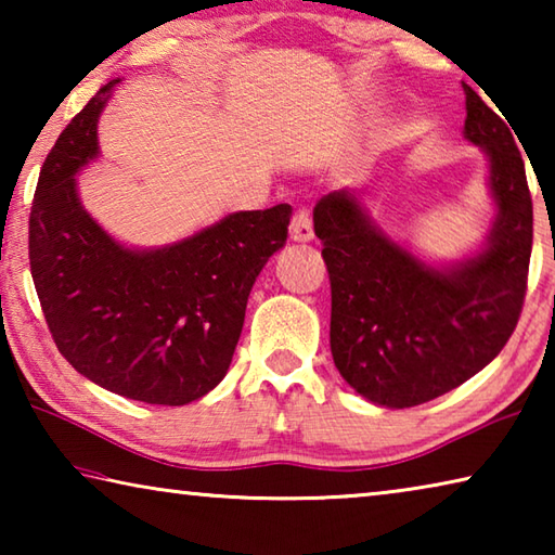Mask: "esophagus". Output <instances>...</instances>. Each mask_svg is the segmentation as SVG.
<instances>
[{
    "label": "esophagus",
    "instance_id": "1",
    "mask_svg": "<svg viewBox=\"0 0 555 555\" xmlns=\"http://www.w3.org/2000/svg\"><path fill=\"white\" fill-rule=\"evenodd\" d=\"M288 234L294 242H311L313 240V220L308 210H296L288 224Z\"/></svg>",
    "mask_w": 555,
    "mask_h": 555
}]
</instances>
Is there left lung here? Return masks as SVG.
I'll list each match as a JSON object with an SVG mask.
<instances>
[{
  "mask_svg": "<svg viewBox=\"0 0 555 555\" xmlns=\"http://www.w3.org/2000/svg\"><path fill=\"white\" fill-rule=\"evenodd\" d=\"M465 88V137L490 156L496 222L487 247L434 269L372 228L352 193L323 195L313 228L331 276V350L343 379L379 406L409 409L475 377L519 323L533 205L506 117ZM496 107V105H494Z\"/></svg>",
  "mask_w": 555,
  "mask_h": 555,
  "instance_id": "obj_1",
  "label": "left lung"
}]
</instances>
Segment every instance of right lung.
I'll list each match as a JSON object with an SVG mask.
<instances>
[{
    "mask_svg": "<svg viewBox=\"0 0 555 555\" xmlns=\"http://www.w3.org/2000/svg\"><path fill=\"white\" fill-rule=\"evenodd\" d=\"M107 82L46 156L29 215V264L59 352L119 397L183 406L218 387L249 291L286 244L291 205L228 215L171 247L125 249L82 210L75 173L98 156Z\"/></svg>",
    "mask_w": 555,
    "mask_h": 555,
    "instance_id": "add662e5",
    "label": "right lung"
}]
</instances>
